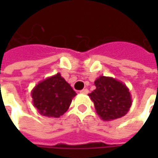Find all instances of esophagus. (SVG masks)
<instances>
[{
    "label": "esophagus",
    "instance_id": "esophagus-1",
    "mask_svg": "<svg viewBox=\"0 0 158 158\" xmlns=\"http://www.w3.org/2000/svg\"><path fill=\"white\" fill-rule=\"evenodd\" d=\"M81 93H83V94H88L89 89H83L81 90Z\"/></svg>",
    "mask_w": 158,
    "mask_h": 158
}]
</instances>
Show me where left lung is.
Masks as SVG:
<instances>
[{"label": "left lung", "mask_w": 158, "mask_h": 158, "mask_svg": "<svg viewBox=\"0 0 158 158\" xmlns=\"http://www.w3.org/2000/svg\"><path fill=\"white\" fill-rule=\"evenodd\" d=\"M94 83L96 89L89 97L93 101L96 112L103 120H113L127 113L132 98L125 83L104 76H99Z\"/></svg>", "instance_id": "1"}]
</instances>
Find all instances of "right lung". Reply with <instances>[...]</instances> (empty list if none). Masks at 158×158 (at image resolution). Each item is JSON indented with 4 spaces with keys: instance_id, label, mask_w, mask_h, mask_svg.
I'll list each match as a JSON object with an SVG mask.
<instances>
[{
    "instance_id": "right-lung-1",
    "label": "right lung",
    "mask_w": 158,
    "mask_h": 158,
    "mask_svg": "<svg viewBox=\"0 0 158 158\" xmlns=\"http://www.w3.org/2000/svg\"><path fill=\"white\" fill-rule=\"evenodd\" d=\"M76 95L60 73L39 82L31 90L33 106L41 115L49 118L63 115Z\"/></svg>"
}]
</instances>
